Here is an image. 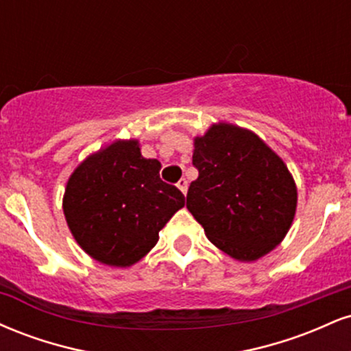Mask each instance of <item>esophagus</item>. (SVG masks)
I'll return each instance as SVG.
<instances>
[{"mask_svg": "<svg viewBox=\"0 0 351 351\" xmlns=\"http://www.w3.org/2000/svg\"><path fill=\"white\" fill-rule=\"evenodd\" d=\"M176 186L180 188V191L183 193V195H186V191H188V181L184 180V178H181L178 183H176Z\"/></svg>", "mask_w": 351, "mask_h": 351, "instance_id": "1", "label": "esophagus"}]
</instances>
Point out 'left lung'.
Segmentation results:
<instances>
[{"instance_id": "1", "label": "left lung", "mask_w": 351, "mask_h": 351, "mask_svg": "<svg viewBox=\"0 0 351 351\" xmlns=\"http://www.w3.org/2000/svg\"><path fill=\"white\" fill-rule=\"evenodd\" d=\"M198 180L186 208L216 247L239 261L272 251L291 228L297 188L279 156L252 132L213 125L195 140Z\"/></svg>"}]
</instances>
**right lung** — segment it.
Listing matches in <instances>:
<instances>
[{
	"instance_id": "1",
	"label": "right lung",
	"mask_w": 351,
	"mask_h": 351,
	"mask_svg": "<svg viewBox=\"0 0 351 351\" xmlns=\"http://www.w3.org/2000/svg\"><path fill=\"white\" fill-rule=\"evenodd\" d=\"M158 160L143 158L136 140L115 142L72 173L64 215L80 247L99 263L128 267L158 241L184 206L178 188L160 178Z\"/></svg>"
}]
</instances>
